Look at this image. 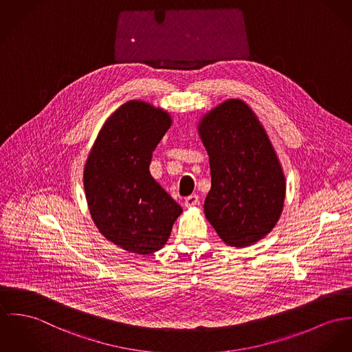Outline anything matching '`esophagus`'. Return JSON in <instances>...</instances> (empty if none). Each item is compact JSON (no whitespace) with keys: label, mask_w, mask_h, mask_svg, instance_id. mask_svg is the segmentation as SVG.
I'll use <instances>...</instances> for the list:
<instances>
[{"label":"esophagus","mask_w":352,"mask_h":352,"mask_svg":"<svg viewBox=\"0 0 352 352\" xmlns=\"http://www.w3.org/2000/svg\"><path fill=\"white\" fill-rule=\"evenodd\" d=\"M198 202H199V197L195 195V194H191V195H189V197L185 199V206H186V208H191V206L198 205Z\"/></svg>","instance_id":"esophagus-1"}]
</instances>
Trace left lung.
<instances>
[{"mask_svg": "<svg viewBox=\"0 0 352 352\" xmlns=\"http://www.w3.org/2000/svg\"><path fill=\"white\" fill-rule=\"evenodd\" d=\"M197 130L212 174L205 217L229 246L263 240L280 219L287 190L264 126L243 100L228 99L204 113Z\"/></svg>", "mask_w": 352, "mask_h": 352, "instance_id": "left-lung-1", "label": "left lung"}]
</instances>
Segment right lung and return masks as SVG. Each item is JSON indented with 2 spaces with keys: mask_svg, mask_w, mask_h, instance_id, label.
<instances>
[{
  "mask_svg": "<svg viewBox=\"0 0 352 352\" xmlns=\"http://www.w3.org/2000/svg\"><path fill=\"white\" fill-rule=\"evenodd\" d=\"M171 124L167 111L129 100L109 115L85 161L82 182L92 221L109 241L130 253L162 249L182 213L148 170Z\"/></svg>",
  "mask_w": 352,
  "mask_h": 352,
  "instance_id": "add662e5",
  "label": "right lung"
}]
</instances>
